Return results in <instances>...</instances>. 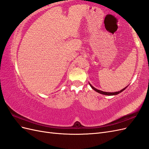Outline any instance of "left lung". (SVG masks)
<instances>
[{"instance_id": "8db88e82", "label": "left lung", "mask_w": 149, "mask_h": 149, "mask_svg": "<svg viewBox=\"0 0 149 149\" xmlns=\"http://www.w3.org/2000/svg\"><path fill=\"white\" fill-rule=\"evenodd\" d=\"M89 85L91 86V87L94 90V91H96V92H97V93H100V94H104V95H107V96H112V95H117V94H119L120 93H121L122 91H123L124 90L127 88V87H125V88H124V89H121L120 91H117V92H115V93H108V92H104V91H101V90H98V89H96L95 88H94L93 86L90 84L89 83Z\"/></svg>"}]
</instances>
